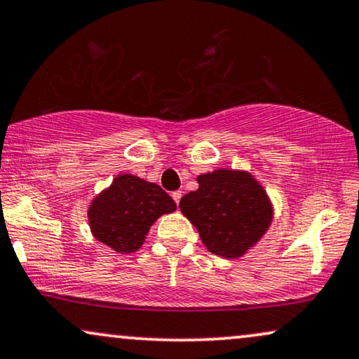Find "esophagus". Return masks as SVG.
I'll return each instance as SVG.
<instances>
[{"label": "esophagus", "instance_id": "1", "mask_svg": "<svg viewBox=\"0 0 359 359\" xmlns=\"http://www.w3.org/2000/svg\"><path fill=\"white\" fill-rule=\"evenodd\" d=\"M172 198H174L177 205H179L180 198H182V190H175V192H172Z\"/></svg>", "mask_w": 359, "mask_h": 359}]
</instances>
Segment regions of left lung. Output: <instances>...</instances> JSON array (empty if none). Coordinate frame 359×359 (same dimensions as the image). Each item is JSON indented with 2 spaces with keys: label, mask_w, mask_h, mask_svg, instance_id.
Here are the masks:
<instances>
[{
  "label": "left lung",
  "mask_w": 359,
  "mask_h": 359,
  "mask_svg": "<svg viewBox=\"0 0 359 359\" xmlns=\"http://www.w3.org/2000/svg\"><path fill=\"white\" fill-rule=\"evenodd\" d=\"M198 189L180 198V212L213 255L240 258L265 235L273 207L247 170L219 169L197 177Z\"/></svg>",
  "instance_id": "left-lung-1"
}]
</instances>
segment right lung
<instances>
[{
	"label": "right lung",
	"instance_id": "obj_1",
	"mask_svg": "<svg viewBox=\"0 0 359 359\" xmlns=\"http://www.w3.org/2000/svg\"><path fill=\"white\" fill-rule=\"evenodd\" d=\"M177 208L157 184L133 174H119L88 208L90 233L117 253L142 247L154 222Z\"/></svg>",
	"mask_w": 359,
	"mask_h": 359
}]
</instances>
